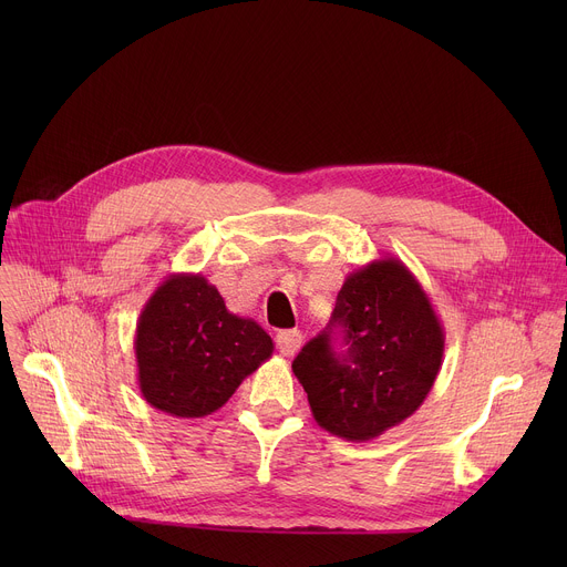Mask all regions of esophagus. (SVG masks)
Instances as JSON below:
<instances>
[{"instance_id": "esophagus-1", "label": "esophagus", "mask_w": 567, "mask_h": 567, "mask_svg": "<svg viewBox=\"0 0 567 567\" xmlns=\"http://www.w3.org/2000/svg\"><path fill=\"white\" fill-rule=\"evenodd\" d=\"M302 343H305V337L300 330H282L276 337V346L282 352V357H296Z\"/></svg>"}]
</instances>
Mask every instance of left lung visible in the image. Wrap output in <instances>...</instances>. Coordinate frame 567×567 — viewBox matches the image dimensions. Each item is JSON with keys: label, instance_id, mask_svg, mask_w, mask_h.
Masks as SVG:
<instances>
[{"label": "left lung", "instance_id": "1", "mask_svg": "<svg viewBox=\"0 0 567 567\" xmlns=\"http://www.w3.org/2000/svg\"><path fill=\"white\" fill-rule=\"evenodd\" d=\"M341 327L346 355L331 348ZM444 357V328L411 269L396 258L352 271L328 330L311 339L291 368L318 426L368 442L409 420L429 396Z\"/></svg>", "mask_w": 567, "mask_h": 567}]
</instances>
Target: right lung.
I'll use <instances>...</instances> for the list:
<instances>
[{
    "instance_id": "right-lung-1",
    "label": "right lung",
    "mask_w": 567,
    "mask_h": 567,
    "mask_svg": "<svg viewBox=\"0 0 567 567\" xmlns=\"http://www.w3.org/2000/svg\"><path fill=\"white\" fill-rule=\"evenodd\" d=\"M134 354L150 406L190 420L221 409L271 359L274 341L254 318L230 313L202 274H173L138 316Z\"/></svg>"
}]
</instances>
